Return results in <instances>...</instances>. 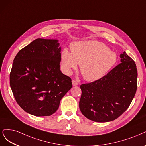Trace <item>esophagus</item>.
Segmentation results:
<instances>
[{"mask_svg":"<svg viewBox=\"0 0 146 146\" xmlns=\"http://www.w3.org/2000/svg\"><path fill=\"white\" fill-rule=\"evenodd\" d=\"M72 83L73 86H77V85L78 84V82L76 81V80H72Z\"/></svg>","mask_w":146,"mask_h":146,"instance_id":"esophagus-1","label":"esophagus"}]
</instances>
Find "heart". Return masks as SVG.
Listing matches in <instances>:
<instances>
[{"mask_svg": "<svg viewBox=\"0 0 146 146\" xmlns=\"http://www.w3.org/2000/svg\"><path fill=\"white\" fill-rule=\"evenodd\" d=\"M71 48L72 52L67 49H63L62 52V63L65 73L71 74L79 64L83 77L88 82L96 81L104 77L117 60L116 53L98 41L75 42Z\"/></svg>", "mask_w": 146, "mask_h": 146, "instance_id": "obj_1", "label": "heart"}]
</instances>
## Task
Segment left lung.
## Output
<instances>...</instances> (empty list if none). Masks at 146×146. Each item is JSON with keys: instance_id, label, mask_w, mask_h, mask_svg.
Returning <instances> with one entry per match:
<instances>
[{"instance_id": "obj_1", "label": "left lung", "mask_w": 146, "mask_h": 146, "mask_svg": "<svg viewBox=\"0 0 146 146\" xmlns=\"http://www.w3.org/2000/svg\"><path fill=\"white\" fill-rule=\"evenodd\" d=\"M121 63L96 81L82 84L79 108L85 117L95 122H109L127 109L137 89L136 64L124 52Z\"/></svg>"}]
</instances>
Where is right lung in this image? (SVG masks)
<instances>
[{"mask_svg":"<svg viewBox=\"0 0 146 146\" xmlns=\"http://www.w3.org/2000/svg\"><path fill=\"white\" fill-rule=\"evenodd\" d=\"M60 51L57 40L37 38L15 57L10 86L16 102L27 113L50 116L71 89V78L60 69Z\"/></svg>","mask_w":146,"mask_h":146,"instance_id":"add662e5","label":"right lung"}]
</instances>
